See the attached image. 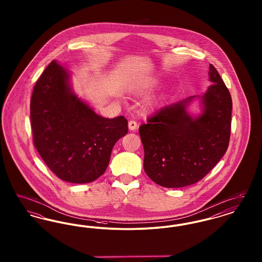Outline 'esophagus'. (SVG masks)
I'll return each instance as SVG.
<instances>
[{"mask_svg": "<svg viewBox=\"0 0 262 262\" xmlns=\"http://www.w3.org/2000/svg\"><path fill=\"white\" fill-rule=\"evenodd\" d=\"M137 123L136 121H129L128 122V128H129V130H135V129H137Z\"/></svg>", "mask_w": 262, "mask_h": 262, "instance_id": "34e87169", "label": "esophagus"}]
</instances>
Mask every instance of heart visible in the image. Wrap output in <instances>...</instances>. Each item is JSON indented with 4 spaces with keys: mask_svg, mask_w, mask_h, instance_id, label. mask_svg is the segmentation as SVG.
Returning a JSON list of instances; mask_svg holds the SVG:
<instances>
[{
    "mask_svg": "<svg viewBox=\"0 0 262 262\" xmlns=\"http://www.w3.org/2000/svg\"><path fill=\"white\" fill-rule=\"evenodd\" d=\"M147 91H148V88H146V86H137V88H134V92L137 94V95L144 94Z\"/></svg>",
    "mask_w": 262,
    "mask_h": 262,
    "instance_id": "1",
    "label": "heart"
}]
</instances>
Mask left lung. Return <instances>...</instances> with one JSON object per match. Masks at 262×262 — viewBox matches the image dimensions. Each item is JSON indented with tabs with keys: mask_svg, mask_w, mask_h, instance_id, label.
Listing matches in <instances>:
<instances>
[{
	"mask_svg": "<svg viewBox=\"0 0 262 262\" xmlns=\"http://www.w3.org/2000/svg\"><path fill=\"white\" fill-rule=\"evenodd\" d=\"M212 84L201 97L202 113L192 118L187 105L195 96L166 106L139 126L143 167L159 186L184 187L198 183L224 156L231 136L232 98L223 79L209 66Z\"/></svg>",
	"mask_w": 262,
	"mask_h": 262,
	"instance_id": "left-lung-1",
	"label": "left lung"
}]
</instances>
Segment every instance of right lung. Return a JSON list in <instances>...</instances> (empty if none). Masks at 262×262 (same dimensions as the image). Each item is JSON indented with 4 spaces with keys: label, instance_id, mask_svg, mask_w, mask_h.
Returning a JSON list of instances; mask_svg holds the SVG:
<instances>
[{
    "label": "right lung",
    "instance_id": "right-lung-1",
    "mask_svg": "<svg viewBox=\"0 0 262 262\" xmlns=\"http://www.w3.org/2000/svg\"><path fill=\"white\" fill-rule=\"evenodd\" d=\"M33 144L51 171L64 182L86 184L106 171L115 143L127 134L124 116L106 119L79 99L70 73L52 61L30 100Z\"/></svg>",
    "mask_w": 262,
    "mask_h": 262
}]
</instances>
